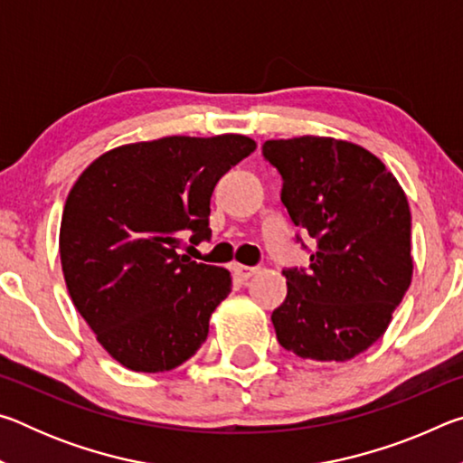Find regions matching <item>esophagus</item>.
<instances>
[{"label":"esophagus","instance_id":"obj_1","mask_svg":"<svg viewBox=\"0 0 463 463\" xmlns=\"http://www.w3.org/2000/svg\"><path fill=\"white\" fill-rule=\"evenodd\" d=\"M257 271H260V269H257V268H249V265H241V263L234 265V276H237L241 281L250 279V278L255 276Z\"/></svg>","mask_w":463,"mask_h":463}]
</instances>
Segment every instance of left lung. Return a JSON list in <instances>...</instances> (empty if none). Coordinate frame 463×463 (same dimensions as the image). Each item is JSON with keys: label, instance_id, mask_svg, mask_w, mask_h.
<instances>
[{"label": "left lung", "instance_id": "8db88e82", "mask_svg": "<svg viewBox=\"0 0 463 463\" xmlns=\"http://www.w3.org/2000/svg\"><path fill=\"white\" fill-rule=\"evenodd\" d=\"M263 156L284 179L292 222L317 239L308 271H281L278 341L302 359L347 362L386 333L411 286L409 200L378 156L347 140H265Z\"/></svg>", "mask_w": 463, "mask_h": 463}]
</instances>
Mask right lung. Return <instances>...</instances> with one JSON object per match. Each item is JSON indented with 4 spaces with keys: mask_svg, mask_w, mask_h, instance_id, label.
I'll return each mask as SVG.
<instances>
[{
    "mask_svg": "<svg viewBox=\"0 0 463 463\" xmlns=\"http://www.w3.org/2000/svg\"><path fill=\"white\" fill-rule=\"evenodd\" d=\"M257 148L242 135L163 137L116 146L77 179L62 210L59 250L69 296L109 357L159 373L206 341L229 269L179 255L213 237L210 198Z\"/></svg>",
    "mask_w": 463,
    "mask_h": 463,
    "instance_id": "right-lung-1",
    "label": "right lung"
}]
</instances>
